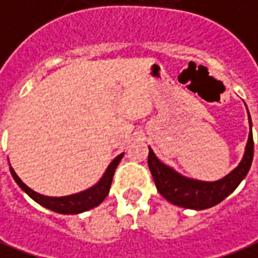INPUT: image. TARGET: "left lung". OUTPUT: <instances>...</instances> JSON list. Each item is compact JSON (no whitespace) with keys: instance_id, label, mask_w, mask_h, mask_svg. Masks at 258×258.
<instances>
[{"instance_id":"1","label":"left lung","mask_w":258,"mask_h":258,"mask_svg":"<svg viewBox=\"0 0 258 258\" xmlns=\"http://www.w3.org/2000/svg\"><path fill=\"white\" fill-rule=\"evenodd\" d=\"M247 117H249L250 133L247 144L244 148L243 157L231 173H228L225 177L217 181H200V179L185 177L177 170L159 160L155 152L149 146L148 166L159 194L170 203L192 210H205L221 203L243 181L253 162L254 142L251 134V118L249 110H247Z\"/></svg>"}]
</instances>
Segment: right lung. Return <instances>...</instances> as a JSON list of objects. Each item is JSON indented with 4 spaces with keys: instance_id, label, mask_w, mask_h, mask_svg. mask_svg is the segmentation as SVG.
I'll list each match as a JSON object with an SVG mask.
<instances>
[{
    "instance_id": "add662e5",
    "label": "right lung",
    "mask_w": 258,
    "mask_h": 258,
    "mask_svg": "<svg viewBox=\"0 0 258 258\" xmlns=\"http://www.w3.org/2000/svg\"><path fill=\"white\" fill-rule=\"evenodd\" d=\"M123 156L124 153H120L117 157H114L110 162V164L107 166L106 171L103 173L101 179L95 185H92L91 188L81 190L79 194L59 196V198L45 196V195H41L36 192V190H33L19 178V175L15 173V170L11 167V164H9V170H11V174L14 177L15 182L19 185L20 189L26 192L31 199L37 202L40 206L45 207L48 210L59 213V214H80L83 211H88L96 207V206H99L105 200V198L109 194V190H110L113 174L116 171L118 163L123 159Z\"/></svg>"
}]
</instances>
